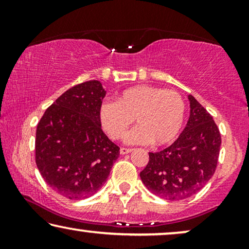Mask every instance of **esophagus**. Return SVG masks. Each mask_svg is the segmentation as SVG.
Here are the masks:
<instances>
[{
	"label": "esophagus",
	"mask_w": 249,
	"mask_h": 249,
	"mask_svg": "<svg viewBox=\"0 0 249 249\" xmlns=\"http://www.w3.org/2000/svg\"><path fill=\"white\" fill-rule=\"evenodd\" d=\"M131 151H132V149H130V148H124V147H122V148H120V154H122V155L128 154V153H130Z\"/></svg>",
	"instance_id": "1"
}]
</instances>
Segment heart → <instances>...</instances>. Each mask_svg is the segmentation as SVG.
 <instances>
[{
  "instance_id": "heart-1",
  "label": "heart",
  "mask_w": 249,
  "mask_h": 249,
  "mask_svg": "<svg viewBox=\"0 0 249 249\" xmlns=\"http://www.w3.org/2000/svg\"><path fill=\"white\" fill-rule=\"evenodd\" d=\"M185 114L181 95L148 85L128 88L119 101H105L100 108L102 127L113 139L121 138L136 118L139 125L124 136L129 145L171 144L181 131Z\"/></svg>"
}]
</instances>
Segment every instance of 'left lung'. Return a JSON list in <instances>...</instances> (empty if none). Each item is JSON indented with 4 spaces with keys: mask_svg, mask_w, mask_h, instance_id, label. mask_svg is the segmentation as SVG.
<instances>
[{
    "mask_svg": "<svg viewBox=\"0 0 249 249\" xmlns=\"http://www.w3.org/2000/svg\"><path fill=\"white\" fill-rule=\"evenodd\" d=\"M190 114L183 131L168 148L149 153L141 179L149 192L168 200L188 198L215 172L221 136L211 114L188 95Z\"/></svg>",
    "mask_w": 249,
    "mask_h": 249,
    "instance_id": "8db88e82",
    "label": "left lung"
}]
</instances>
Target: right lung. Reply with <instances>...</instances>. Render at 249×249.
Returning a JSON list of instances; mask_svg holds the SVG:
<instances>
[{
  "mask_svg": "<svg viewBox=\"0 0 249 249\" xmlns=\"http://www.w3.org/2000/svg\"><path fill=\"white\" fill-rule=\"evenodd\" d=\"M105 94L98 80L73 86L47 108L37 125L38 171L54 192L69 199L93 196L120 155L101 128Z\"/></svg>",
  "mask_w": 249,
  "mask_h": 249,
  "instance_id": "obj_1",
  "label": "right lung"
}]
</instances>
